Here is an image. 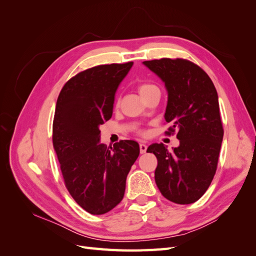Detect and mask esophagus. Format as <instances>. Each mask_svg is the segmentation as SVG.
Wrapping results in <instances>:
<instances>
[{"label": "esophagus", "instance_id": "34e87169", "mask_svg": "<svg viewBox=\"0 0 256 256\" xmlns=\"http://www.w3.org/2000/svg\"><path fill=\"white\" fill-rule=\"evenodd\" d=\"M146 150H147V146L144 143H141L140 144V152L141 154H145Z\"/></svg>", "mask_w": 256, "mask_h": 256}]
</instances>
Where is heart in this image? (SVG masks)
Instances as JSON below:
<instances>
[{"instance_id": "heart-1", "label": "heart", "mask_w": 256, "mask_h": 256, "mask_svg": "<svg viewBox=\"0 0 256 256\" xmlns=\"http://www.w3.org/2000/svg\"><path fill=\"white\" fill-rule=\"evenodd\" d=\"M138 92H140V95L143 99L148 95L152 94V92H160L159 88L157 86V85L152 84V83H142V84L138 85Z\"/></svg>"}]
</instances>
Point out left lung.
<instances>
[{"label":"left lung","instance_id":"left-lung-1","mask_svg":"<svg viewBox=\"0 0 256 256\" xmlns=\"http://www.w3.org/2000/svg\"><path fill=\"white\" fill-rule=\"evenodd\" d=\"M143 64L164 81L168 90L164 114L177 130L180 146L168 150L160 143L147 152L157 157L154 180L161 194L176 204L194 203L210 186L223 138L218 94L202 68L182 58L145 60Z\"/></svg>","mask_w":256,"mask_h":256}]
</instances>
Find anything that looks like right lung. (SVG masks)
<instances>
[{"instance_id":"right-lung-1","label":"right lung","mask_w":256,"mask_h":256,"mask_svg":"<svg viewBox=\"0 0 256 256\" xmlns=\"http://www.w3.org/2000/svg\"><path fill=\"white\" fill-rule=\"evenodd\" d=\"M134 62L99 65L67 81L53 120V147L65 186L74 200L92 214H104L120 203L126 178L140 146L124 140L106 148L99 143V126L113 113L115 92Z\"/></svg>"}]
</instances>
